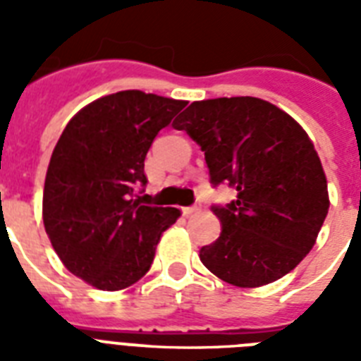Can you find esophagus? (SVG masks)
<instances>
[{"instance_id":"1","label":"esophagus","mask_w":361,"mask_h":361,"mask_svg":"<svg viewBox=\"0 0 361 361\" xmlns=\"http://www.w3.org/2000/svg\"><path fill=\"white\" fill-rule=\"evenodd\" d=\"M197 212H198L197 204H195V206H183V208H181V214L185 215V217H189V215H192V214H197Z\"/></svg>"}]
</instances>
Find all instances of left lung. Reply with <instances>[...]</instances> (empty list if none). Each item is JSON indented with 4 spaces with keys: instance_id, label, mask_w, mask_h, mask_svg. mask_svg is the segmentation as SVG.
I'll list each match as a JSON object with an SVG mask.
<instances>
[{
    "instance_id": "left-lung-1",
    "label": "left lung",
    "mask_w": 361,
    "mask_h": 361,
    "mask_svg": "<svg viewBox=\"0 0 361 361\" xmlns=\"http://www.w3.org/2000/svg\"><path fill=\"white\" fill-rule=\"evenodd\" d=\"M172 125L200 146L209 183L238 192L231 204L212 206L221 234L200 249L204 266L243 288L274 283L296 268L330 208L307 133L257 97L197 101Z\"/></svg>"
}]
</instances>
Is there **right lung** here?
Returning a JSON list of instances; mask_svg holds the SVG:
<instances>
[{
	"instance_id": "right-lung-1",
	"label": "right lung",
	"mask_w": 361,
	"mask_h": 361,
	"mask_svg": "<svg viewBox=\"0 0 361 361\" xmlns=\"http://www.w3.org/2000/svg\"><path fill=\"white\" fill-rule=\"evenodd\" d=\"M185 101L138 90L101 97L67 123L48 164L42 221L65 268L101 290L146 275L180 209L146 206L144 159Z\"/></svg>"
}]
</instances>
